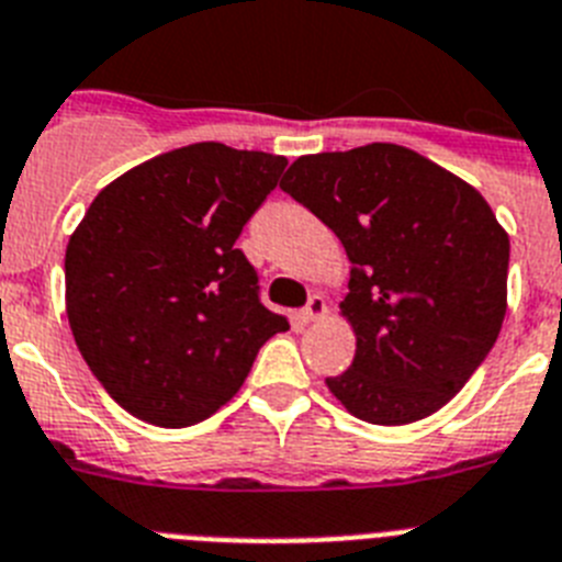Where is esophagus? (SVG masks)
Returning a JSON list of instances; mask_svg holds the SVG:
<instances>
[{
  "instance_id": "1",
  "label": "esophagus",
  "mask_w": 562,
  "mask_h": 562,
  "mask_svg": "<svg viewBox=\"0 0 562 562\" xmlns=\"http://www.w3.org/2000/svg\"><path fill=\"white\" fill-rule=\"evenodd\" d=\"M326 300H323L321 294H314L312 300H308V305H305L303 312H300V321L303 323H314V321H323L326 317Z\"/></svg>"
}]
</instances>
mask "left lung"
<instances>
[{
	"instance_id": "1",
	"label": "left lung",
	"mask_w": 562,
	"mask_h": 562,
	"mask_svg": "<svg viewBox=\"0 0 562 562\" xmlns=\"http://www.w3.org/2000/svg\"><path fill=\"white\" fill-rule=\"evenodd\" d=\"M280 187L352 262L340 314L352 367L328 392L369 424L439 413L491 352L508 308L510 239L476 187L398 144L303 155Z\"/></svg>"
}]
</instances>
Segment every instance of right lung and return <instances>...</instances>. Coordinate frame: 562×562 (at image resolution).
I'll return each mask as SVG.
<instances>
[{"label": "right lung", "instance_id": "add662e5", "mask_svg": "<svg viewBox=\"0 0 562 562\" xmlns=\"http://www.w3.org/2000/svg\"><path fill=\"white\" fill-rule=\"evenodd\" d=\"M282 155L202 140L117 176L68 236L66 314L103 390L140 422L190 427L245 384L289 317L236 248Z\"/></svg>", "mask_w": 562, "mask_h": 562}]
</instances>
